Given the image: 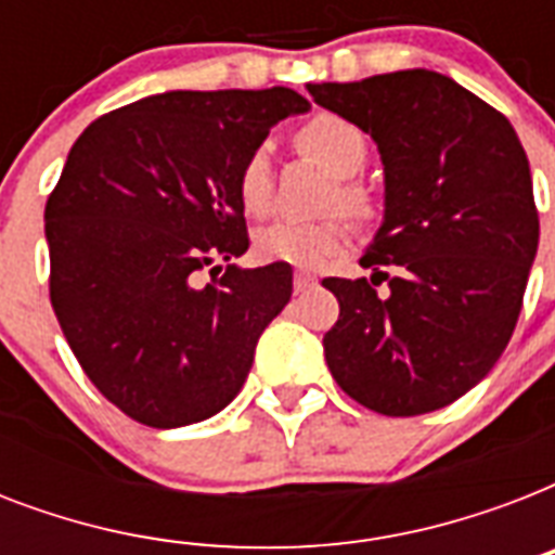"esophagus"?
Returning a JSON list of instances; mask_svg holds the SVG:
<instances>
[{
	"mask_svg": "<svg viewBox=\"0 0 555 555\" xmlns=\"http://www.w3.org/2000/svg\"><path fill=\"white\" fill-rule=\"evenodd\" d=\"M311 287H317V276H311V273H296L294 276V291L296 294H305V291H311Z\"/></svg>",
	"mask_w": 555,
	"mask_h": 555,
	"instance_id": "1",
	"label": "esophagus"
}]
</instances>
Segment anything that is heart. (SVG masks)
I'll use <instances>...</instances> for the list:
<instances>
[{"instance_id": "obj_1", "label": "heart", "mask_w": 555, "mask_h": 555, "mask_svg": "<svg viewBox=\"0 0 555 555\" xmlns=\"http://www.w3.org/2000/svg\"><path fill=\"white\" fill-rule=\"evenodd\" d=\"M296 146L339 178L337 190L331 195V204H339L348 212L363 216L369 209L365 192L348 181L365 167L369 158V141L351 120L337 115H317L296 132ZM273 176H270L268 146L256 150L242 160L235 176V195L247 216H261L270 204ZM346 242V227L334 218L322 221H273L261 227L253 244L261 261H279L291 268L317 270L334 256Z\"/></svg>"}]
</instances>
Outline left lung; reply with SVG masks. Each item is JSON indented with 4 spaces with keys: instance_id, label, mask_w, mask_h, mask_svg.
<instances>
[{
    "instance_id": "8db88e82",
    "label": "left lung",
    "mask_w": 555,
    "mask_h": 555,
    "mask_svg": "<svg viewBox=\"0 0 555 555\" xmlns=\"http://www.w3.org/2000/svg\"><path fill=\"white\" fill-rule=\"evenodd\" d=\"M308 91L371 134L386 184L360 264L388 279V294L374 279H322L339 302L322 337L331 374L388 417L443 409L499 363L521 313L539 250L525 146L501 112L429 68Z\"/></svg>"
}]
</instances>
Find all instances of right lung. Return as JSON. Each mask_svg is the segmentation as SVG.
<instances>
[{"instance_id": "1", "label": "right lung", "mask_w": 555, "mask_h": 555, "mask_svg": "<svg viewBox=\"0 0 555 555\" xmlns=\"http://www.w3.org/2000/svg\"><path fill=\"white\" fill-rule=\"evenodd\" d=\"M311 103L294 89L164 91L98 117L46 204L51 305L100 395L176 429L221 412L294 294L291 264L199 270L247 250L242 160Z\"/></svg>"}]
</instances>
